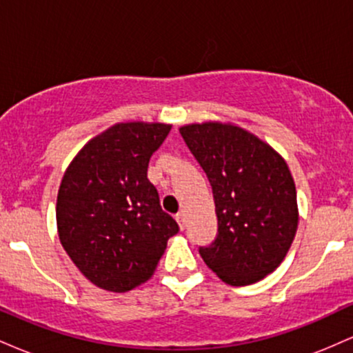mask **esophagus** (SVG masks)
<instances>
[{
    "label": "esophagus",
    "instance_id": "esophagus-1",
    "mask_svg": "<svg viewBox=\"0 0 353 353\" xmlns=\"http://www.w3.org/2000/svg\"><path fill=\"white\" fill-rule=\"evenodd\" d=\"M176 221H177V224H179V228H181V230H184L185 229V217H184V212H179L176 216Z\"/></svg>",
    "mask_w": 353,
    "mask_h": 353
}]
</instances>
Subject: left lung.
Wrapping results in <instances>:
<instances>
[{"mask_svg": "<svg viewBox=\"0 0 353 353\" xmlns=\"http://www.w3.org/2000/svg\"><path fill=\"white\" fill-rule=\"evenodd\" d=\"M179 132L212 188L217 237L199 254L229 285H249L285 259L299 225L297 192L272 145L230 123L185 124Z\"/></svg>", "mask_w": 353, "mask_h": 353, "instance_id": "obj_1", "label": "left lung"}]
</instances>
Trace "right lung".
<instances>
[{
  "label": "right lung",
  "mask_w": 353,
  "mask_h": 353,
  "mask_svg": "<svg viewBox=\"0 0 353 353\" xmlns=\"http://www.w3.org/2000/svg\"><path fill=\"white\" fill-rule=\"evenodd\" d=\"M164 123H117L76 154L61 181V245L89 282L128 292L148 281L179 225L161 209L149 159L171 131Z\"/></svg>",
  "instance_id": "obj_1"
}]
</instances>
